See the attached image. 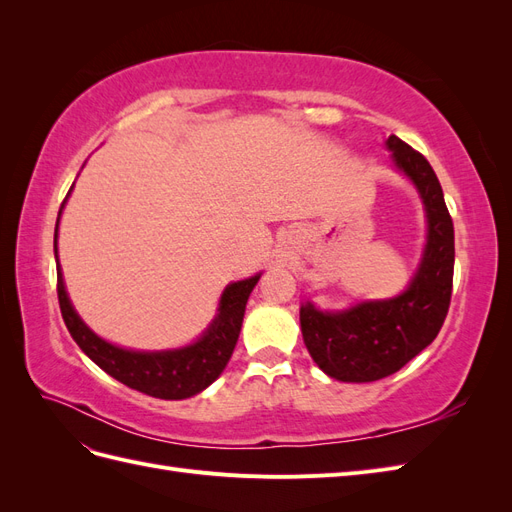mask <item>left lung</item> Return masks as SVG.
Wrapping results in <instances>:
<instances>
[{
    "instance_id": "left-lung-1",
    "label": "left lung",
    "mask_w": 512,
    "mask_h": 512,
    "mask_svg": "<svg viewBox=\"0 0 512 512\" xmlns=\"http://www.w3.org/2000/svg\"><path fill=\"white\" fill-rule=\"evenodd\" d=\"M386 149L421 196L427 243L408 288L393 299L361 301L342 312L301 305L303 342L314 363L339 382H374L395 374L440 333L453 290L455 230L431 164L391 134Z\"/></svg>"
}]
</instances>
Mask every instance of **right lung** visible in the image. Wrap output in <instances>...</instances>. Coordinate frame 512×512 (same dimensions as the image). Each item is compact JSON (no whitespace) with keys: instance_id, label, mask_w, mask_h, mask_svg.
<instances>
[{"instance_id":"right-lung-1","label":"right lung","mask_w":512,"mask_h":512,"mask_svg":"<svg viewBox=\"0 0 512 512\" xmlns=\"http://www.w3.org/2000/svg\"><path fill=\"white\" fill-rule=\"evenodd\" d=\"M64 205H61V209H64ZM61 209H59V218H61ZM59 218L55 224L59 307L72 339L79 344V348L89 356V359L94 361L100 369H104L108 376L119 380L121 384H126L134 391H141L145 395L158 397V399L192 397V395H198L200 391H205L213 380H218L226 363L230 361L232 350L237 346L241 322L245 314V303L250 299V292L258 284L262 273H256L241 282H232L224 288L220 305H218V314H215L207 331L200 335L194 344L175 348V350H156V352L128 350V348L106 342V339L96 335L72 307V301L66 292L64 275H61L59 258H57Z\"/></svg>"}]
</instances>
